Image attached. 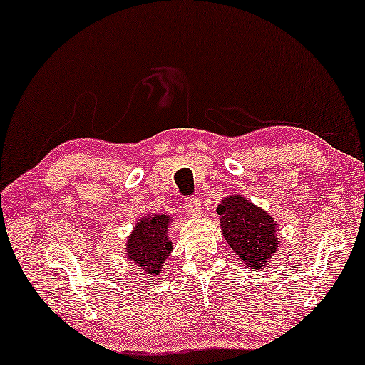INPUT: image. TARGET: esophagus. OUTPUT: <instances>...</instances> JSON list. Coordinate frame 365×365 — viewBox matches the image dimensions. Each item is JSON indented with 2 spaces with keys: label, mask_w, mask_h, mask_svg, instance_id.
<instances>
[{
  "label": "esophagus",
  "mask_w": 365,
  "mask_h": 365,
  "mask_svg": "<svg viewBox=\"0 0 365 365\" xmlns=\"http://www.w3.org/2000/svg\"><path fill=\"white\" fill-rule=\"evenodd\" d=\"M183 206H185V211H187L188 215L198 216L201 213V203H200L198 198H195V197L185 198Z\"/></svg>",
  "instance_id": "esophagus-1"
}]
</instances>
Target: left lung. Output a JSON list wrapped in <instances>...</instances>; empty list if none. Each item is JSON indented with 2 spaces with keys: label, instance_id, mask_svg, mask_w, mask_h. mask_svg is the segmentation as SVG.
I'll list each match as a JSON object with an SVG mask.
<instances>
[{
  "label": "left lung",
  "instance_id": "1",
  "mask_svg": "<svg viewBox=\"0 0 365 365\" xmlns=\"http://www.w3.org/2000/svg\"><path fill=\"white\" fill-rule=\"evenodd\" d=\"M221 232L247 267L262 269L279 247L275 220L242 195H230L217 205Z\"/></svg>",
  "mask_w": 365,
  "mask_h": 365
}]
</instances>
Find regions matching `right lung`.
Segmentation results:
<instances>
[{
    "instance_id": "obj_1",
    "label": "right lung",
    "mask_w": 365,
    "mask_h": 365,
    "mask_svg": "<svg viewBox=\"0 0 365 365\" xmlns=\"http://www.w3.org/2000/svg\"><path fill=\"white\" fill-rule=\"evenodd\" d=\"M168 222L170 216L167 215L145 216L138 221L126 241L128 259L143 267L150 277L160 274L162 265L172 252L173 244L167 235Z\"/></svg>"
}]
</instances>
